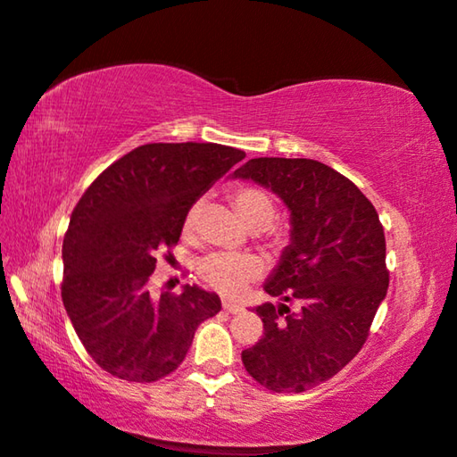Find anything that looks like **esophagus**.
I'll list each match as a JSON object with an SVG mask.
<instances>
[{"label":"esophagus","mask_w":457,"mask_h":457,"mask_svg":"<svg viewBox=\"0 0 457 457\" xmlns=\"http://www.w3.org/2000/svg\"><path fill=\"white\" fill-rule=\"evenodd\" d=\"M223 310H226V312H229V314H239V312H244V306L241 304H236V303H229V300H223Z\"/></svg>","instance_id":"1"}]
</instances>
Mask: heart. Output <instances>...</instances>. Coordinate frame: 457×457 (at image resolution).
Wrapping results in <instances>:
<instances>
[{
  "mask_svg": "<svg viewBox=\"0 0 457 457\" xmlns=\"http://www.w3.org/2000/svg\"><path fill=\"white\" fill-rule=\"evenodd\" d=\"M234 206L249 228L263 229L275 218V204L269 194L253 187H239L231 192ZM202 202H194L184 216V234H192L200 218ZM198 273L206 283L220 290L221 295L237 296L245 290L251 280L263 273V263L255 255L212 253L198 263Z\"/></svg>",
  "mask_w": 457,
  "mask_h": 457,
  "instance_id": "b5f03b06",
  "label": "heart"
}]
</instances>
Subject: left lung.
I'll return each mask as SVG.
<instances>
[{"mask_svg":"<svg viewBox=\"0 0 457 457\" xmlns=\"http://www.w3.org/2000/svg\"><path fill=\"white\" fill-rule=\"evenodd\" d=\"M231 177L277 194L290 212V241L263 285L283 303L253 308L265 332L241 361L269 391H308L365 344L389 288L383 226L363 192L324 162L259 157Z\"/></svg>","mask_w":457,"mask_h":457,"instance_id":"left-lung-1","label":"left lung"}]
</instances>
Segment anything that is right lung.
I'll return each mask as SVG.
<instances>
[{"mask_svg": "<svg viewBox=\"0 0 457 457\" xmlns=\"http://www.w3.org/2000/svg\"><path fill=\"white\" fill-rule=\"evenodd\" d=\"M245 153L218 143H149L84 192L62 244V303L86 352L123 381L172 373L220 296L184 285L151 296L159 247L177 244L187 210Z\"/></svg>", "mask_w": 457, "mask_h": 457, "instance_id": "add662e5", "label": "right lung"}]
</instances>
